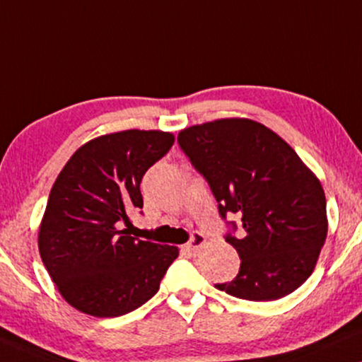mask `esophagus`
Segmentation results:
<instances>
[{"mask_svg": "<svg viewBox=\"0 0 362 362\" xmlns=\"http://www.w3.org/2000/svg\"><path fill=\"white\" fill-rule=\"evenodd\" d=\"M204 243H206V238H204V235L198 233V231H194V233L191 235L189 242L185 245V252H188L189 255H196V253H198V250L202 248Z\"/></svg>", "mask_w": 362, "mask_h": 362, "instance_id": "34e87169", "label": "esophagus"}]
</instances>
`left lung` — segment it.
<instances>
[{
    "mask_svg": "<svg viewBox=\"0 0 362 362\" xmlns=\"http://www.w3.org/2000/svg\"><path fill=\"white\" fill-rule=\"evenodd\" d=\"M180 147L208 181L223 220L233 213L242 235L225 240L240 272L218 290L245 300H276L309 279L327 236L322 185L296 151L260 122L220 119L186 127ZM236 230L235 221H230Z\"/></svg>",
    "mask_w": 362,
    "mask_h": 362,
    "instance_id": "obj_1",
    "label": "left lung"
}]
</instances>
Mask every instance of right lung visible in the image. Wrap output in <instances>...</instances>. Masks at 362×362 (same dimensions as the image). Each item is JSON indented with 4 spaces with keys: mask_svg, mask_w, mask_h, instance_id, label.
<instances>
[{
    "mask_svg": "<svg viewBox=\"0 0 362 362\" xmlns=\"http://www.w3.org/2000/svg\"><path fill=\"white\" fill-rule=\"evenodd\" d=\"M173 144V134L163 131L105 134L78 147L58 174L38 250L58 292L83 314L119 317L136 310L180 255L176 247L129 233V215L144 204L142 176Z\"/></svg>",
    "mask_w": 362,
    "mask_h": 362,
    "instance_id": "add662e5",
    "label": "right lung"
}]
</instances>
